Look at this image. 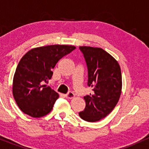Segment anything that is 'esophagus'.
Masks as SVG:
<instances>
[{
    "mask_svg": "<svg viewBox=\"0 0 149 149\" xmlns=\"http://www.w3.org/2000/svg\"><path fill=\"white\" fill-rule=\"evenodd\" d=\"M65 96L66 98H73L74 97V94L72 92H71V91H70V92H68L67 94L65 95Z\"/></svg>",
    "mask_w": 149,
    "mask_h": 149,
    "instance_id": "obj_1",
    "label": "esophagus"
}]
</instances>
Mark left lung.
<instances>
[{
    "instance_id": "left-lung-1",
    "label": "left lung",
    "mask_w": 149,
    "mask_h": 149,
    "mask_svg": "<svg viewBox=\"0 0 149 149\" xmlns=\"http://www.w3.org/2000/svg\"><path fill=\"white\" fill-rule=\"evenodd\" d=\"M88 69V86L93 94L84 97L86 107L79 112L81 119L99 121L109 114L118 103L122 91L121 70L118 61L101 48L80 46Z\"/></svg>"
}]
</instances>
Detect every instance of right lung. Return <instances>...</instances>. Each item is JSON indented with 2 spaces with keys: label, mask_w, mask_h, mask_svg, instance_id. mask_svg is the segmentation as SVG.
I'll return each mask as SVG.
<instances>
[{
  "label": "right lung",
  "mask_w": 149,
  "mask_h": 149,
  "mask_svg": "<svg viewBox=\"0 0 149 149\" xmlns=\"http://www.w3.org/2000/svg\"><path fill=\"white\" fill-rule=\"evenodd\" d=\"M75 48L68 45L42 46L30 50L21 58L13 77V93L23 113L41 118L51 111L59 95L44 84L51 79L59 60Z\"/></svg>",
  "instance_id": "add662e5"
}]
</instances>
